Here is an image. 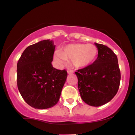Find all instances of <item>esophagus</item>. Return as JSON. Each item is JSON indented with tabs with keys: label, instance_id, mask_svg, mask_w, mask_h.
<instances>
[{
	"label": "esophagus",
	"instance_id": "esophagus-1",
	"mask_svg": "<svg viewBox=\"0 0 135 135\" xmlns=\"http://www.w3.org/2000/svg\"><path fill=\"white\" fill-rule=\"evenodd\" d=\"M67 72H68V74H73V73H74V71H72V70H68L67 71Z\"/></svg>",
	"mask_w": 135,
	"mask_h": 135
}]
</instances>
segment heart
<instances>
[{
	"instance_id": "1",
	"label": "heart",
	"mask_w": 135,
	"mask_h": 135,
	"mask_svg": "<svg viewBox=\"0 0 135 135\" xmlns=\"http://www.w3.org/2000/svg\"><path fill=\"white\" fill-rule=\"evenodd\" d=\"M97 55L98 48L94 45L74 43L65 46L62 52L55 51L54 60L58 66H62L67 60H70L75 67L83 69L90 65Z\"/></svg>"
}]
</instances>
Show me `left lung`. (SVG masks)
Here are the masks:
<instances>
[{
	"mask_svg": "<svg viewBox=\"0 0 135 135\" xmlns=\"http://www.w3.org/2000/svg\"><path fill=\"white\" fill-rule=\"evenodd\" d=\"M94 44L98 50L97 60L75 73L82 100L91 106L99 107L110 101L117 94L120 71L117 56L112 49L103 44Z\"/></svg>",
	"mask_w": 135,
	"mask_h": 135,
	"instance_id": "left-lung-1",
	"label": "left lung"
}]
</instances>
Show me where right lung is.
<instances>
[{
  "label": "right lung",
  "instance_id": "right-lung-1",
  "mask_svg": "<svg viewBox=\"0 0 135 135\" xmlns=\"http://www.w3.org/2000/svg\"><path fill=\"white\" fill-rule=\"evenodd\" d=\"M55 46L44 40L29 46L17 63V85L30 106L46 109L58 103L67 77L66 70L52 66Z\"/></svg>",
  "mask_w": 135,
  "mask_h": 135
}]
</instances>
